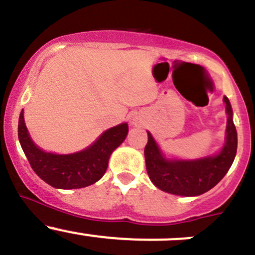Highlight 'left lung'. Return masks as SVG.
I'll return each mask as SVG.
<instances>
[{
    "label": "left lung",
    "mask_w": 255,
    "mask_h": 255,
    "mask_svg": "<svg viewBox=\"0 0 255 255\" xmlns=\"http://www.w3.org/2000/svg\"><path fill=\"white\" fill-rule=\"evenodd\" d=\"M223 102L227 115L225 143L213 155L197 159L169 158L146 130L148 143L144 149L146 173L158 189L177 196H199L216 186L227 174L237 153V130L230 100L225 96Z\"/></svg>",
    "instance_id": "obj_1"
}]
</instances>
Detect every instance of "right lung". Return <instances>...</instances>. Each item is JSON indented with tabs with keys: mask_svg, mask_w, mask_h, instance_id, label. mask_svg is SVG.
I'll return each mask as SVG.
<instances>
[{
	"mask_svg": "<svg viewBox=\"0 0 255 255\" xmlns=\"http://www.w3.org/2000/svg\"><path fill=\"white\" fill-rule=\"evenodd\" d=\"M128 123L123 122L105 130L94 143L70 154L45 151L30 138L24 123V112L18 121V139L30 166L43 181L55 189L70 190L90 186L106 173L110 156L125 142Z\"/></svg>",
	"mask_w": 255,
	"mask_h": 255,
	"instance_id": "right-lung-1",
	"label": "right lung"
}]
</instances>
